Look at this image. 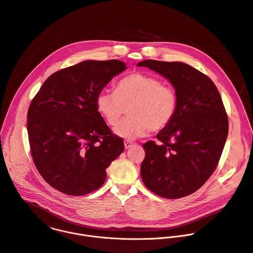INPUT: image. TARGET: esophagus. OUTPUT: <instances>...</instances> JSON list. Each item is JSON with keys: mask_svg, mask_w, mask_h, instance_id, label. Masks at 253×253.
<instances>
[{"mask_svg": "<svg viewBox=\"0 0 253 253\" xmlns=\"http://www.w3.org/2000/svg\"><path fill=\"white\" fill-rule=\"evenodd\" d=\"M133 144H134L133 142L126 140V141L124 142V146H125V149H129V148H131V147L133 146Z\"/></svg>", "mask_w": 253, "mask_h": 253, "instance_id": "1", "label": "esophagus"}]
</instances>
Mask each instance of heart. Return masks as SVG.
Wrapping results in <instances>:
<instances>
[{"label":"heart","mask_w":253,"mask_h":253,"mask_svg":"<svg viewBox=\"0 0 253 253\" xmlns=\"http://www.w3.org/2000/svg\"><path fill=\"white\" fill-rule=\"evenodd\" d=\"M179 105L176 89L159 77L140 72L123 77L116 90L102 89L96 97V107L108 125L114 126L127 111L129 116L114 128V133L133 140L149 130L159 132L174 120Z\"/></svg>","instance_id":"heart-1"}]
</instances>
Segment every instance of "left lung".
I'll list each match as a JSON object with an SVG mask.
<instances>
[{
	"mask_svg": "<svg viewBox=\"0 0 253 253\" xmlns=\"http://www.w3.org/2000/svg\"><path fill=\"white\" fill-rule=\"evenodd\" d=\"M175 87L179 105L172 123L143 144L141 176L145 186L166 199H180L198 191L212 175L220 159L228 119L212 80L179 61L143 60Z\"/></svg>",
	"mask_w": 253,
	"mask_h": 253,
	"instance_id": "obj_1",
	"label": "left lung"
}]
</instances>
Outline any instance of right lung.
<instances>
[{"label":"right lung","mask_w":253,"mask_h":253,"mask_svg":"<svg viewBox=\"0 0 253 253\" xmlns=\"http://www.w3.org/2000/svg\"><path fill=\"white\" fill-rule=\"evenodd\" d=\"M126 69L117 60H85L51 74L28 111L32 158L43 180L68 196L87 195L105 182L123 151L96 107L106 84Z\"/></svg>","instance_id":"1"}]
</instances>
